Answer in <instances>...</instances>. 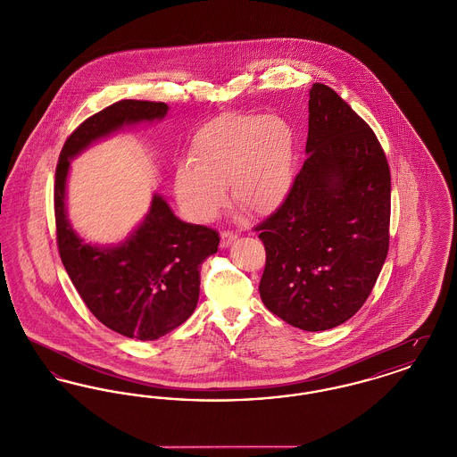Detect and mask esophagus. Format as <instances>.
Listing matches in <instances>:
<instances>
[{
  "label": "esophagus",
  "mask_w": 457,
  "mask_h": 457,
  "mask_svg": "<svg viewBox=\"0 0 457 457\" xmlns=\"http://www.w3.org/2000/svg\"><path fill=\"white\" fill-rule=\"evenodd\" d=\"M235 239H237V233H233V231H229V229L220 231V246L231 245Z\"/></svg>",
  "instance_id": "obj_1"
}]
</instances>
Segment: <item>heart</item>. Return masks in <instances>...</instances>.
I'll use <instances>...</instances> for the list:
<instances>
[{
	"label": "heart",
	"instance_id": "1",
	"mask_svg": "<svg viewBox=\"0 0 457 457\" xmlns=\"http://www.w3.org/2000/svg\"><path fill=\"white\" fill-rule=\"evenodd\" d=\"M295 135L276 114L226 112L195 131L190 162H181L174 188L183 209L209 220L224 205L226 190L243 211H276L293 183Z\"/></svg>",
	"mask_w": 457,
	"mask_h": 457
}]
</instances>
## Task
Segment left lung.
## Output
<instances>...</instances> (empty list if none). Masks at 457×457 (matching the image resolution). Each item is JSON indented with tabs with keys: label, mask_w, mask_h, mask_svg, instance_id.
<instances>
[{
	"label": "left lung",
	"mask_w": 457,
	"mask_h": 457,
	"mask_svg": "<svg viewBox=\"0 0 457 457\" xmlns=\"http://www.w3.org/2000/svg\"><path fill=\"white\" fill-rule=\"evenodd\" d=\"M303 168L283 204L253 229L265 246L259 291L289 326L345 324L389 252L391 171L370 129L336 90L313 84Z\"/></svg>",
	"instance_id": "left-lung-1"
}]
</instances>
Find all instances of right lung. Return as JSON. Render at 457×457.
Segmentation results:
<instances>
[{"label": "right lung", "instance_id": "1", "mask_svg": "<svg viewBox=\"0 0 457 457\" xmlns=\"http://www.w3.org/2000/svg\"><path fill=\"white\" fill-rule=\"evenodd\" d=\"M166 112L164 103L123 99L88 116L66 138L54 176L56 243L71 283L101 324L140 341L162 337L194 313L200 263L218 252L219 233L179 220L166 200L155 195L151 212L125 243L90 246L66 220V173L70 157L90 142Z\"/></svg>", "mask_w": 457, "mask_h": 457}]
</instances>
